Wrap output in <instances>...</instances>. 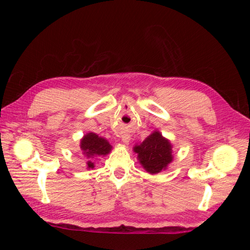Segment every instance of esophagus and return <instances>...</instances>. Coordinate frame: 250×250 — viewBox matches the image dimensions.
<instances>
[{"label":"esophagus","mask_w":250,"mask_h":250,"mask_svg":"<svg viewBox=\"0 0 250 250\" xmlns=\"http://www.w3.org/2000/svg\"><path fill=\"white\" fill-rule=\"evenodd\" d=\"M121 140H122V142L127 145V144H129V142H130V135L127 134V133H124L122 135V138H121Z\"/></svg>","instance_id":"esophagus-1"}]
</instances>
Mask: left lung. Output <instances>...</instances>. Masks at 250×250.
<instances>
[{
    "label": "left lung",
    "instance_id": "1",
    "mask_svg": "<svg viewBox=\"0 0 250 250\" xmlns=\"http://www.w3.org/2000/svg\"><path fill=\"white\" fill-rule=\"evenodd\" d=\"M172 149L171 142L163 137L158 130H154L141 144H137L133 147L142 167L150 174L167 170L174 158Z\"/></svg>",
    "mask_w": 250,
    "mask_h": 250
}]
</instances>
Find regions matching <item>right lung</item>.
Returning a JSON list of instances; mask_svg holds the SVG:
<instances>
[{
	"label": "right lung",
	"mask_w": 250,
	"mask_h": 250,
	"mask_svg": "<svg viewBox=\"0 0 250 250\" xmlns=\"http://www.w3.org/2000/svg\"><path fill=\"white\" fill-rule=\"evenodd\" d=\"M112 149V146L106 139L99 137L95 132H87L80 140L81 154L86 161V169H94L95 163L93 158L98 156L107 155Z\"/></svg>",
	"instance_id": "add662e5"
}]
</instances>
